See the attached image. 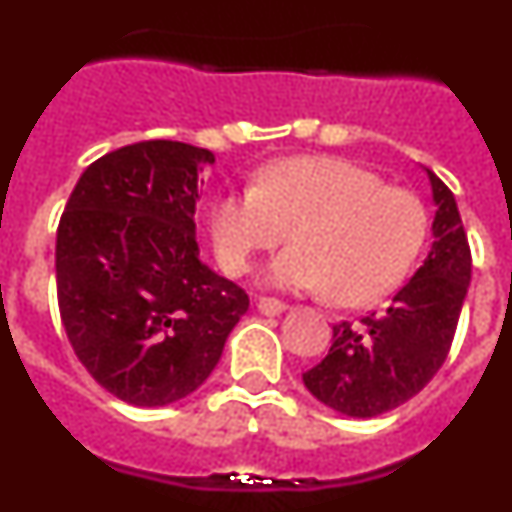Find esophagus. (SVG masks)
Returning a JSON list of instances; mask_svg holds the SVG:
<instances>
[{
  "label": "esophagus",
  "mask_w": 512,
  "mask_h": 512,
  "mask_svg": "<svg viewBox=\"0 0 512 512\" xmlns=\"http://www.w3.org/2000/svg\"><path fill=\"white\" fill-rule=\"evenodd\" d=\"M259 310L264 312V315H279V312L287 310V302L277 300V297H259Z\"/></svg>",
  "instance_id": "34e87169"
}]
</instances>
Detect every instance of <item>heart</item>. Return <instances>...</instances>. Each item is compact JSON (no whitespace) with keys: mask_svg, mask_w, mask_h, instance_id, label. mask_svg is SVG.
<instances>
[{"mask_svg":"<svg viewBox=\"0 0 512 512\" xmlns=\"http://www.w3.org/2000/svg\"><path fill=\"white\" fill-rule=\"evenodd\" d=\"M295 238L269 279L323 292L346 307L379 302L408 277L428 238L418 194L333 156H297L259 174L256 187L220 197L212 210L217 259L246 274L256 256Z\"/></svg>","mask_w":512,"mask_h":512,"instance_id":"heart-1","label":"heart"}]
</instances>
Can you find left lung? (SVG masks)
<instances>
[{"mask_svg": "<svg viewBox=\"0 0 512 512\" xmlns=\"http://www.w3.org/2000/svg\"><path fill=\"white\" fill-rule=\"evenodd\" d=\"M436 200L431 251L384 312L333 325L328 356L302 374L307 390L351 418H374L418 395L454 343L472 251L454 194L428 171Z\"/></svg>", "mask_w": 512, "mask_h": 512, "instance_id": "8db88e82", "label": "left lung"}]
</instances>
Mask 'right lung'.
Here are the masks:
<instances>
[{"mask_svg": "<svg viewBox=\"0 0 512 512\" xmlns=\"http://www.w3.org/2000/svg\"><path fill=\"white\" fill-rule=\"evenodd\" d=\"M207 148L140 140L81 174L58 223L56 289L71 348L94 382L138 408L192 395L248 295L200 261L197 176Z\"/></svg>", "mask_w": 512, "mask_h": 512, "instance_id": "obj_1", "label": "right lung"}]
</instances>
